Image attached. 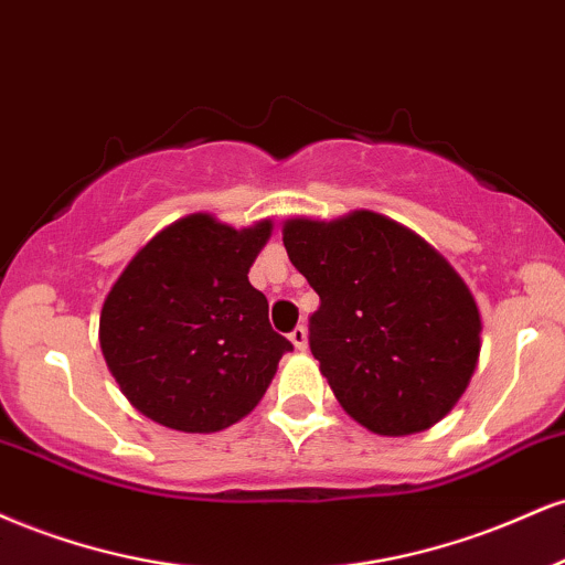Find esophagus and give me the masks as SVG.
I'll return each instance as SVG.
<instances>
[{"mask_svg": "<svg viewBox=\"0 0 565 565\" xmlns=\"http://www.w3.org/2000/svg\"><path fill=\"white\" fill-rule=\"evenodd\" d=\"M290 341H294V347L298 351H307V343H309V333L303 324H298V328H294V333H290Z\"/></svg>", "mask_w": 565, "mask_h": 565, "instance_id": "esophagus-1", "label": "esophagus"}]
</instances>
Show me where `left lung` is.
Masks as SVG:
<instances>
[{
    "mask_svg": "<svg viewBox=\"0 0 565 565\" xmlns=\"http://www.w3.org/2000/svg\"><path fill=\"white\" fill-rule=\"evenodd\" d=\"M282 243L320 296L309 347L341 407L381 436L439 423L481 351L479 307L447 258L373 211L288 218Z\"/></svg>",
    "mask_w": 565,
    "mask_h": 565,
    "instance_id": "1",
    "label": "left lung"
}]
</instances>
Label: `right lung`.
Segmentation results:
<instances>
[{
	"label": "right lung",
	"instance_id": "right-lung-1",
	"mask_svg": "<svg viewBox=\"0 0 565 565\" xmlns=\"http://www.w3.org/2000/svg\"><path fill=\"white\" fill-rule=\"evenodd\" d=\"M271 222L235 230L190 214L126 264L99 315V347L124 396L184 434L230 428L262 402L294 343L269 324L248 269Z\"/></svg>",
	"mask_w": 565,
	"mask_h": 565
}]
</instances>
